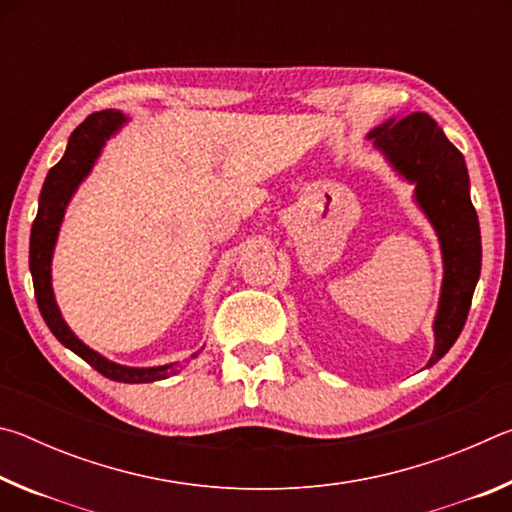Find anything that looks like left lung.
<instances>
[{"label": "left lung", "instance_id": "obj_1", "mask_svg": "<svg viewBox=\"0 0 512 512\" xmlns=\"http://www.w3.org/2000/svg\"><path fill=\"white\" fill-rule=\"evenodd\" d=\"M397 178L413 185V203L431 223L443 257L433 352L427 368L456 343L481 275V228L470 198L465 158L424 112L391 117L366 135Z\"/></svg>", "mask_w": 512, "mask_h": 512}]
</instances>
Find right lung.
<instances>
[{"label":"right lung","mask_w":512,"mask_h":512,"mask_svg":"<svg viewBox=\"0 0 512 512\" xmlns=\"http://www.w3.org/2000/svg\"><path fill=\"white\" fill-rule=\"evenodd\" d=\"M126 115L117 110H101L94 112L76 131L69 135L67 149L63 158L51 167L45 185H42L38 214L31 228L29 241V268L33 277V289H36V300L42 318H45L51 334L65 345L67 350L79 354L83 361H88L94 370H99L103 377L112 381H124V384H149V381H160L171 375H178L183 370V363L173 361L164 366H121L103 357L90 345H85L79 336L72 332V327L65 323L63 314L54 296V284H51V262H54L56 241L60 235V225H63L67 205L72 203L74 194L79 192L83 180L90 176L94 164L101 158L103 146L115 137L121 128L128 124Z\"/></svg>","instance_id":"1"}]
</instances>
